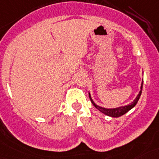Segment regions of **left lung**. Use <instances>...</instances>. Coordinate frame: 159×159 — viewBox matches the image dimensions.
Returning <instances> with one entry per match:
<instances>
[{
    "mask_svg": "<svg viewBox=\"0 0 159 159\" xmlns=\"http://www.w3.org/2000/svg\"><path fill=\"white\" fill-rule=\"evenodd\" d=\"M142 87H143V81L141 82V86H140V91L139 92V94L137 95V96L135 97V100L133 101L127 105H125V106H121V107H117V108H114V109H105V108H103V107H100L99 105L95 104V102L93 101V100L91 99V94L89 93V97H90V100H91V103L93 104V105L98 109V110H100L101 113H104L105 115H108L109 117H118L122 116L123 114H125L126 113H127L129 110H131L132 108L135 106V104H137L138 100L140 99V95H141V92H142Z\"/></svg>",
    "mask_w": 159,
    "mask_h": 159,
    "instance_id": "obj_1",
    "label": "left lung"
}]
</instances>
